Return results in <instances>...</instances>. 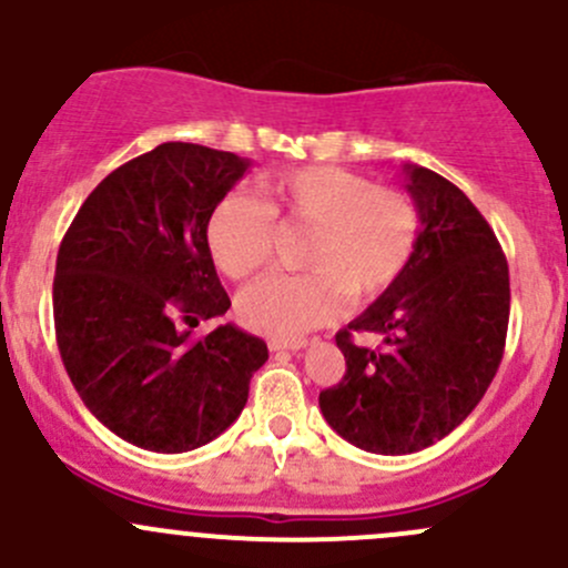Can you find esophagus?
Masks as SVG:
<instances>
[{
  "mask_svg": "<svg viewBox=\"0 0 568 568\" xmlns=\"http://www.w3.org/2000/svg\"><path fill=\"white\" fill-rule=\"evenodd\" d=\"M305 346V337H268V348H272V352H296V348Z\"/></svg>",
  "mask_w": 568,
  "mask_h": 568,
  "instance_id": "obj_1",
  "label": "esophagus"
}]
</instances>
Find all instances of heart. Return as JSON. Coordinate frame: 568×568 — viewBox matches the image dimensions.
Segmentation results:
<instances>
[{"label": "heart", "mask_w": 568, "mask_h": 568, "mask_svg": "<svg viewBox=\"0 0 568 568\" xmlns=\"http://www.w3.org/2000/svg\"><path fill=\"white\" fill-rule=\"evenodd\" d=\"M313 227L302 274H272L236 302L239 318L263 335L296 337L329 324L352 302H371L406 272L420 242V211L387 186L343 168H302L261 181L255 200L227 194L211 211L205 242L231 280L268 266L274 227Z\"/></svg>", "instance_id": "b5f03b06"}]
</instances>
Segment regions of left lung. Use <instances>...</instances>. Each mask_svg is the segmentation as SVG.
Here are the masks:
<instances>
[{
    "mask_svg": "<svg viewBox=\"0 0 568 568\" xmlns=\"http://www.w3.org/2000/svg\"><path fill=\"white\" fill-rule=\"evenodd\" d=\"M420 242L398 280L335 335L346 374L318 395L326 423L368 454L400 456L448 437L478 406L506 352L511 285L500 242L467 194L404 168ZM354 331L386 346L365 349Z\"/></svg>",
    "mask_w": 568,
    "mask_h": 568,
    "instance_id": "obj_1",
    "label": "left lung"
}]
</instances>
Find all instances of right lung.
I'll return each mask as SVG.
<instances>
[{
    "mask_svg": "<svg viewBox=\"0 0 568 568\" xmlns=\"http://www.w3.org/2000/svg\"><path fill=\"white\" fill-rule=\"evenodd\" d=\"M247 159L164 142L90 192L57 252L54 332L79 398L136 448L183 454L220 437L268 359L261 337L222 324L231 300L205 242L211 211Z\"/></svg>",
    "mask_w": 568,
    "mask_h": 568,
    "instance_id": "right-lung-1",
    "label": "right lung"
}]
</instances>
